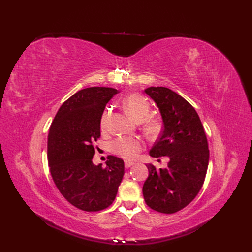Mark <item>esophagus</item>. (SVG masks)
<instances>
[{"label": "esophagus", "instance_id": "esophagus-1", "mask_svg": "<svg viewBox=\"0 0 252 252\" xmlns=\"http://www.w3.org/2000/svg\"><path fill=\"white\" fill-rule=\"evenodd\" d=\"M135 163L134 162H131V161H126L125 162V166H126V168H129L130 166H133Z\"/></svg>", "mask_w": 252, "mask_h": 252}]
</instances>
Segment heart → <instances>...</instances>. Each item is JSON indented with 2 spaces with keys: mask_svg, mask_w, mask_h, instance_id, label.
<instances>
[{
  "mask_svg": "<svg viewBox=\"0 0 252 252\" xmlns=\"http://www.w3.org/2000/svg\"><path fill=\"white\" fill-rule=\"evenodd\" d=\"M123 106L126 112L137 122H141L149 113L150 106L147 100L139 94H130L126 96L123 101ZM110 116V110H106L100 121V128L105 131L108 127V122ZM160 125L158 121L153 118H149L145 122V128L150 135H155L159 130ZM143 148L141 140L133 137L119 138L112 144V150L117 155L122 156L125 159H134L138 156Z\"/></svg>",
  "mask_w": 252,
  "mask_h": 252,
  "instance_id": "obj_1",
  "label": "heart"
}]
</instances>
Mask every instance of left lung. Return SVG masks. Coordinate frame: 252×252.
I'll return each instance as SVG.
<instances>
[{
    "instance_id": "obj_1",
    "label": "left lung",
    "mask_w": 252,
    "mask_h": 252,
    "mask_svg": "<svg viewBox=\"0 0 252 252\" xmlns=\"http://www.w3.org/2000/svg\"><path fill=\"white\" fill-rule=\"evenodd\" d=\"M144 92L159 109L163 129L150 149L152 157L168 156L166 168L148 164L143 196L149 207L174 214L187 206L200 191L208 166L209 150L201 121L193 106L176 92L150 87Z\"/></svg>"
}]
</instances>
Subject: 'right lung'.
Masks as SVG:
<instances>
[{"label": "right lung", "instance_id": "add662e5", "mask_svg": "<svg viewBox=\"0 0 252 252\" xmlns=\"http://www.w3.org/2000/svg\"><path fill=\"white\" fill-rule=\"evenodd\" d=\"M117 90L92 87L78 91L59 108L48 136V163L62 196L85 211L107 208L125 174L122 158L108 156L106 166L94 164L92 143L100 138L105 106Z\"/></svg>", "mask_w": 252, "mask_h": 252}]
</instances>
